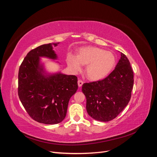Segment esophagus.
<instances>
[{"instance_id": "esophagus-1", "label": "esophagus", "mask_w": 157, "mask_h": 157, "mask_svg": "<svg viewBox=\"0 0 157 157\" xmlns=\"http://www.w3.org/2000/svg\"><path fill=\"white\" fill-rule=\"evenodd\" d=\"M83 83H84V82L82 81V80H78V87H81L82 86Z\"/></svg>"}]
</instances>
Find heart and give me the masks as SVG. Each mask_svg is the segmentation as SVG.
Returning a JSON list of instances; mask_svg holds the SVG:
<instances>
[{
	"instance_id": "b5f03b06",
	"label": "heart",
	"mask_w": 157,
	"mask_h": 157,
	"mask_svg": "<svg viewBox=\"0 0 157 157\" xmlns=\"http://www.w3.org/2000/svg\"><path fill=\"white\" fill-rule=\"evenodd\" d=\"M69 67L74 72L82 69V65H86L85 73L91 80H99L110 73L115 67L117 58L111 52H107L97 47H84L79 49L77 56L69 54L67 57Z\"/></svg>"
}]
</instances>
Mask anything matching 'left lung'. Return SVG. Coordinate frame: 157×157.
I'll list each match as a JSON object with an SVG mask.
<instances>
[{
  "instance_id": "8db88e82",
  "label": "left lung",
  "mask_w": 157,
  "mask_h": 157,
  "mask_svg": "<svg viewBox=\"0 0 157 157\" xmlns=\"http://www.w3.org/2000/svg\"><path fill=\"white\" fill-rule=\"evenodd\" d=\"M121 59L112 72L103 80L84 83L86 111L94 119L108 122L116 118L128 105L134 86V73L127 57Z\"/></svg>"
}]
</instances>
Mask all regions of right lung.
I'll list each match as a JSON object with an SVG mask.
<instances>
[{"instance_id": "obj_1", "label": "right lung", "mask_w": 157, "mask_h": 157, "mask_svg": "<svg viewBox=\"0 0 157 157\" xmlns=\"http://www.w3.org/2000/svg\"><path fill=\"white\" fill-rule=\"evenodd\" d=\"M58 44H43L31 50L18 73V96L23 106L33 120L46 124L63 121L69 99L78 89L76 76L48 74L40 63V57L57 59L52 45Z\"/></svg>"}]
</instances>
